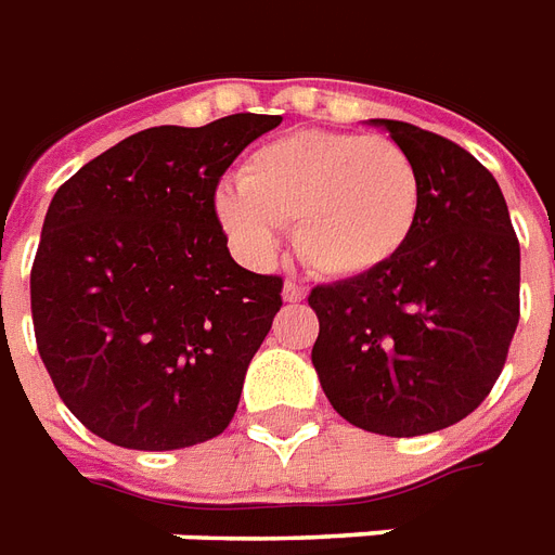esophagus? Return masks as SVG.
<instances>
[{"label": "esophagus", "mask_w": 555, "mask_h": 555, "mask_svg": "<svg viewBox=\"0 0 555 555\" xmlns=\"http://www.w3.org/2000/svg\"><path fill=\"white\" fill-rule=\"evenodd\" d=\"M305 296H308V291L302 285H296V282H285V287H282V299L285 302H305Z\"/></svg>", "instance_id": "esophagus-1"}]
</instances>
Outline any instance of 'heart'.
<instances>
[{
	"label": "heart",
	"instance_id": "obj_1",
	"mask_svg": "<svg viewBox=\"0 0 555 555\" xmlns=\"http://www.w3.org/2000/svg\"><path fill=\"white\" fill-rule=\"evenodd\" d=\"M212 207L244 259L268 261L282 224H294L296 253L313 273L360 279L412 242L423 181L391 138L296 129L253 150L238 184L218 186Z\"/></svg>",
	"mask_w": 555,
	"mask_h": 555
}]
</instances>
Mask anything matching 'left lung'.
<instances>
[{"label":"left lung","mask_w":555,"mask_h":555,"mask_svg":"<svg viewBox=\"0 0 555 555\" xmlns=\"http://www.w3.org/2000/svg\"><path fill=\"white\" fill-rule=\"evenodd\" d=\"M421 169L412 242L369 276L313 287L311 363L348 423L388 438L464 421L495 386L518 325L521 250L499 181L457 143L369 120Z\"/></svg>","instance_id":"left-lung-1"}]
</instances>
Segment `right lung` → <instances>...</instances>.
<instances>
[{"instance_id": "right-lung-1", "label": "right lung", "mask_w": 555, "mask_h": 555, "mask_svg": "<svg viewBox=\"0 0 555 555\" xmlns=\"http://www.w3.org/2000/svg\"><path fill=\"white\" fill-rule=\"evenodd\" d=\"M282 124L152 126L74 172L30 268L37 348L56 395L98 438L167 452L230 426L244 374L282 308V279L235 264L218 178Z\"/></svg>"}]
</instances>
